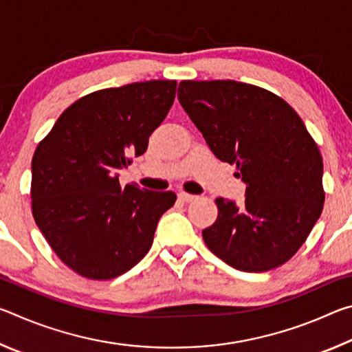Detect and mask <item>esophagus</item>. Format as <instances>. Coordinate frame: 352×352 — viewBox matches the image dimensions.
<instances>
[{
	"mask_svg": "<svg viewBox=\"0 0 352 352\" xmlns=\"http://www.w3.org/2000/svg\"><path fill=\"white\" fill-rule=\"evenodd\" d=\"M178 199H180L182 201H192L197 197H195V195H192V194H188V192H180V194H178Z\"/></svg>",
	"mask_w": 352,
	"mask_h": 352,
	"instance_id": "obj_1",
	"label": "esophagus"
}]
</instances>
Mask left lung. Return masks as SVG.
<instances>
[{
	"label": "left lung",
	"mask_w": 352,
	"mask_h": 352,
	"mask_svg": "<svg viewBox=\"0 0 352 352\" xmlns=\"http://www.w3.org/2000/svg\"><path fill=\"white\" fill-rule=\"evenodd\" d=\"M178 100L212 153L236 164L245 201L216 199L206 247L242 272L283 265L324 204L323 158L298 113L276 94L236 80H182Z\"/></svg>",
	"instance_id": "8db88e82"
}]
</instances>
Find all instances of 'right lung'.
<instances>
[{"label":"right lung","mask_w":352,"mask_h":352,"mask_svg":"<svg viewBox=\"0 0 352 352\" xmlns=\"http://www.w3.org/2000/svg\"><path fill=\"white\" fill-rule=\"evenodd\" d=\"M175 80L87 94L65 110L32 158V216L54 253L90 279L116 278L144 258L172 190L119 184L175 99Z\"/></svg>","instance_id":"obj_1"}]
</instances>
